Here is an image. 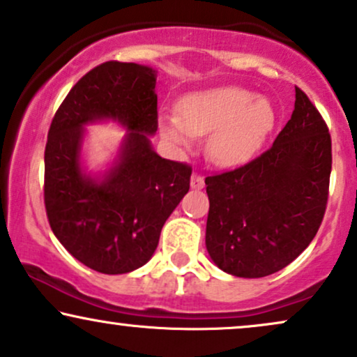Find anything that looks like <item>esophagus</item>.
I'll list each match as a JSON object with an SVG mask.
<instances>
[{
  "instance_id": "1",
  "label": "esophagus",
  "mask_w": 357,
  "mask_h": 357,
  "mask_svg": "<svg viewBox=\"0 0 357 357\" xmlns=\"http://www.w3.org/2000/svg\"><path fill=\"white\" fill-rule=\"evenodd\" d=\"M191 188L192 190H203L204 188V179L199 173H192L191 176Z\"/></svg>"
}]
</instances>
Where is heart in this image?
<instances>
[{
    "label": "heart",
    "mask_w": 357,
    "mask_h": 357,
    "mask_svg": "<svg viewBox=\"0 0 357 357\" xmlns=\"http://www.w3.org/2000/svg\"><path fill=\"white\" fill-rule=\"evenodd\" d=\"M274 111L266 98L234 86L191 94L179 102L178 114H162L161 135L178 146H191L208 136L209 158L221 166L248 161L273 130Z\"/></svg>",
    "instance_id": "1"
}]
</instances>
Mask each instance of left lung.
Masks as SVG:
<instances>
[{
  "label": "left lung",
  "instance_id": "8db88e82",
  "mask_svg": "<svg viewBox=\"0 0 357 357\" xmlns=\"http://www.w3.org/2000/svg\"><path fill=\"white\" fill-rule=\"evenodd\" d=\"M331 165L328 124L296 86L294 111L271 148L204 179L214 264L238 278H264L293 263L323 222Z\"/></svg>",
  "mask_w": 357,
  "mask_h": 357
}]
</instances>
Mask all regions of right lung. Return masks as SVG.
I'll return each instance as SVG.
<instances>
[{
    "label": "right lung",
    "mask_w": 357,
    "mask_h": 357,
    "mask_svg": "<svg viewBox=\"0 0 357 357\" xmlns=\"http://www.w3.org/2000/svg\"><path fill=\"white\" fill-rule=\"evenodd\" d=\"M156 73L106 61L64 98L45 149V206L66 251L102 274L135 271L151 259L162 226L190 191L191 166L153 151L158 130ZM113 119L128 130L120 160L102 180L80 167L84 124Z\"/></svg>",
    "instance_id": "1"
}]
</instances>
